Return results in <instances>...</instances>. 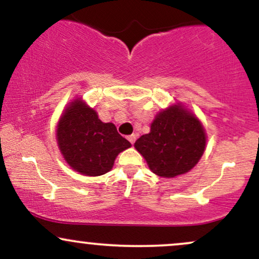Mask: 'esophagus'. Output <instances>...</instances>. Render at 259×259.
<instances>
[{
    "mask_svg": "<svg viewBox=\"0 0 259 259\" xmlns=\"http://www.w3.org/2000/svg\"><path fill=\"white\" fill-rule=\"evenodd\" d=\"M136 138H138V135H135V134H133V135L127 136V140H129V141H130V144H134V142L136 141Z\"/></svg>",
    "mask_w": 259,
    "mask_h": 259,
    "instance_id": "obj_1",
    "label": "esophagus"
}]
</instances>
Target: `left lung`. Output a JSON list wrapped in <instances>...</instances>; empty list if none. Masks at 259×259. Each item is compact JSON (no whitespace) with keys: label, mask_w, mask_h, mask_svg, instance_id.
<instances>
[{"label":"left lung","mask_w":259,"mask_h":259,"mask_svg":"<svg viewBox=\"0 0 259 259\" xmlns=\"http://www.w3.org/2000/svg\"><path fill=\"white\" fill-rule=\"evenodd\" d=\"M206 133L195 114L173 105L156 115L151 132L136 140V150L154 174L174 178L191 170L206 147Z\"/></svg>","instance_id":"obj_1"}]
</instances>
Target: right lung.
Wrapping results in <instances>:
<instances>
[{
  "label": "right lung",
  "mask_w": 259,
  "mask_h": 259,
  "mask_svg": "<svg viewBox=\"0 0 259 259\" xmlns=\"http://www.w3.org/2000/svg\"><path fill=\"white\" fill-rule=\"evenodd\" d=\"M56 134L65 162L88 177L108 173L118 154L132 146L114 124L101 121L97 112L80 99L65 108Z\"/></svg>",
  "instance_id": "1"
}]
</instances>
